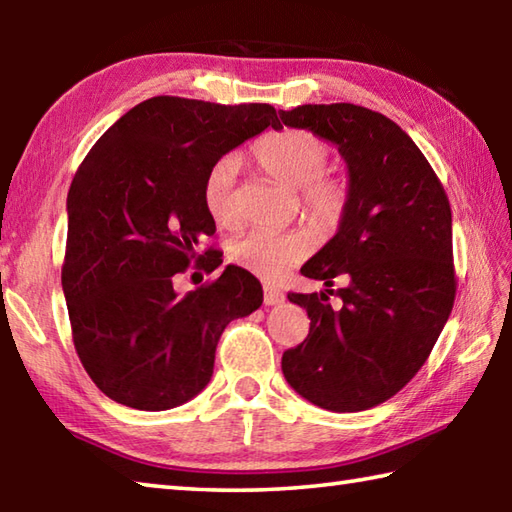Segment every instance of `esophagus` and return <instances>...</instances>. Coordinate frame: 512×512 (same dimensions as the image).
<instances>
[{
	"label": "esophagus",
	"instance_id": "1",
	"mask_svg": "<svg viewBox=\"0 0 512 512\" xmlns=\"http://www.w3.org/2000/svg\"><path fill=\"white\" fill-rule=\"evenodd\" d=\"M284 296L275 287H264V305H277V302H282Z\"/></svg>",
	"mask_w": 512,
	"mask_h": 512
}]
</instances>
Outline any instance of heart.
I'll return each instance as SVG.
<instances>
[{
	"label": "heart",
	"mask_w": 512,
	"mask_h": 512,
	"mask_svg": "<svg viewBox=\"0 0 512 512\" xmlns=\"http://www.w3.org/2000/svg\"><path fill=\"white\" fill-rule=\"evenodd\" d=\"M332 146L323 137L287 128L266 133L250 146V158L264 176L298 192L300 212L320 235L339 228L350 203V183L343 173L325 169ZM203 205L223 228H235L241 221L237 196V162L221 158L207 171L203 183ZM309 239L302 232L255 230L232 241L228 257L246 271L275 277L284 268L309 255Z\"/></svg>",
	"instance_id": "b5f03b06"
}]
</instances>
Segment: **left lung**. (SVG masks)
<instances>
[{
  "label": "left lung",
  "mask_w": 512,
  "mask_h": 512,
  "mask_svg": "<svg viewBox=\"0 0 512 512\" xmlns=\"http://www.w3.org/2000/svg\"><path fill=\"white\" fill-rule=\"evenodd\" d=\"M339 144L350 171L341 228L300 268L325 293H289L307 309L309 334L282 354V372L327 411H366L409 384L452 314L456 268L452 207L436 171L393 119L354 103L280 112ZM336 279L344 305L326 300Z\"/></svg>",
  "instance_id": "left-lung-1"
}]
</instances>
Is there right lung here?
I'll return each instance as SVG.
<instances>
[{"instance_id":"right-lung-1","label":"right lung","mask_w":512,"mask_h":512,"mask_svg":"<svg viewBox=\"0 0 512 512\" xmlns=\"http://www.w3.org/2000/svg\"><path fill=\"white\" fill-rule=\"evenodd\" d=\"M266 126L282 128L268 103L153 97L81 162L67 194L63 291L76 354L110 400L140 411L192 400L212 377L223 329L262 305L246 268L228 266L185 296L173 277L221 264L219 250H201L216 232L205 176Z\"/></svg>"}]
</instances>
